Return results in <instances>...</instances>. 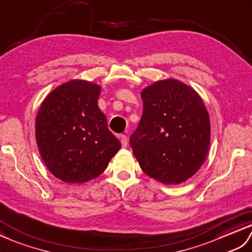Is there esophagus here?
I'll list each match as a JSON object with an SVG mask.
<instances>
[{
  "instance_id": "1",
  "label": "esophagus",
  "mask_w": 252,
  "mask_h": 252,
  "mask_svg": "<svg viewBox=\"0 0 252 252\" xmlns=\"http://www.w3.org/2000/svg\"><path fill=\"white\" fill-rule=\"evenodd\" d=\"M120 138H121L122 147H123V148H126L127 144H128V139H127V137H126L125 135H122Z\"/></svg>"
}]
</instances>
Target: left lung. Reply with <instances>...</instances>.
I'll return each mask as SVG.
<instances>
[{"instance_id":"1","label":"left lung","mask_w":252,"mask_h":252,"mask_svg":"<svg viewBox=\"0 0 252 252\" xmlns=\"http://www.w3.org/2000/svg\"><path fill=\"white\" fill-rule=\"evenodd\" d=\"M143 113L129 143L141 169L164 184H180L204 164L210 121L199 94L175 79L141 92Z\"/></svg>"}]
</instances>
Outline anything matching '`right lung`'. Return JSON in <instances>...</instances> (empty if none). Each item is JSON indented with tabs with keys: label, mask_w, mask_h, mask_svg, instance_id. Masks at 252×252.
Segmentation results:
<instances>
[{
	"label": "right lung",
	"mask_w": 252,
	"mask_h": 252,
	"mask_svg": "<svg viewBox=\"0 0 252 252\" xmlns=\"http://www.w3.org/2000/svg\"><path fill=\"white\" fill-rule=\"evenodd\" d=\"M101 87L72 80L44 99L35 120L38 152L48 170L66 183H84L105 170L121 149L98 107Z\"/></svg>",
	"instance_id": "add662e5"
}]
</instances>
